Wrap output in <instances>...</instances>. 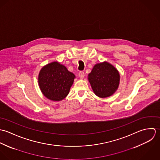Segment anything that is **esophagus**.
<instances>
[{"label": "esophagus", "instance_id": "esophagus-1", "mask_svg": "<svg viewBox=\"0 0 160 160\" xmlns=\"http://www.w3.org/2000/svg\"><path fill=\"white\" fill-rule=\"evenodd\" d=\"M84 77H85V73H84V72H83V71L80 72H79V77H80L81 79H83V78H84Z\"/></svg>", "mask_w": 160, "mask_h": 160}]
</instances>
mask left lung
<instances>
[{
    "label": "left lung",
    "mask_w": 160,
    "mask_h": 160,
    "mask_svg": "<svg viewBox=\"0 0 160 160\" xmlns=\"http://www.w3.org/2000/svg\"><path fill=\"white\" fill-rule=\"evenodd\" d=\"M88 79L94 93L103 98L112 96L117 91L120 74L114 65L104 61L93 66Z\"/></svg>",
    "instance_id": "1"
}]
</instances>
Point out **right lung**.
I'll list each match as a JSON object with an SVG mask.
<instances>
[{
	"label": "right lung",
	"instance_id": "add662e5",
	"mask_svg": "<svg viewBox=\"0 0 160 160\" xmlns=\"http://www.w3.org/2000/svg\"><path fill=\"white\" fill-rule=\"evenodd\" d=\"M75 75L58 61L43 66L38 75V85L42 95L54 101H60L69 93Z\"/></svg>",
	"mask_w": 160,
	"mask_h": 160
}]
</instances>
